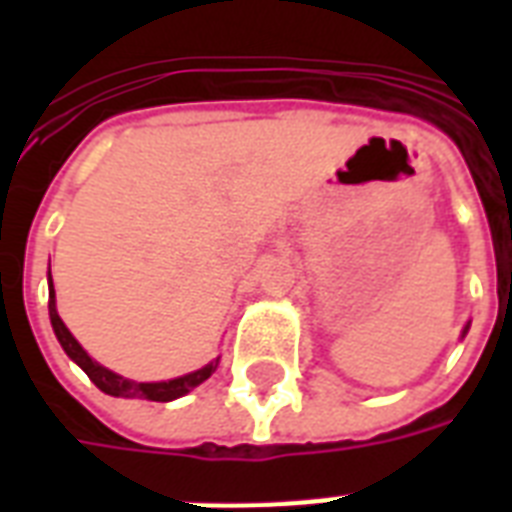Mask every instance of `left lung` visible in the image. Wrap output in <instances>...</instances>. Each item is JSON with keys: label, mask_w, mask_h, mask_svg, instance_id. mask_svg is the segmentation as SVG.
<instances>
[{"label": "left lung", "mask_w": 512, "mask_h": 512, "mask_svg": "<svg viewBox=\"0 0 512 512\" xmlns=\"http://www.w3.org/2000/svg\"><path fill=\"white\" fill-rule=\"evenodd\" d=\"M465 332H468V327H465ZM465 332H462V335H465Z\"/></svg>", "instance_id": "obj_1"}]
</instances>
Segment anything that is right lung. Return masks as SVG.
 Listing matches in <instances>:
<instances>
[{
	"mask_svg": "<svg viewBox=\"0 0 512 512\" xmlns=\"http://www.w3.org/2000/svg\"><path fill=\"white\" fill-rule=\"evenodd\" d=\"M50 279V276H47ZM50 321H52V329H55V337L58 342L63 345L66 350V356L71 361L82 366L87 377H90L95 385H98L103 393L108 396H119V398H146V401H175V398L185 396L188 390H193L196 385L212 377V372L217 369V358L212 364L201 366L196 372L191 374H183V377H175V380H167V382H135V380H127L122 374L111 372L106 366H100L98 361H92L87 356V350L76 342V337L68 332V327L63 324V319L58 316V308H55V289H52V279H50Z\"/></svg>",
	"mask_w": 512,
	"mask_h": 512,
	"instance_id": "right-lung-1",
	"label": "right lung"
}]
</instances>
